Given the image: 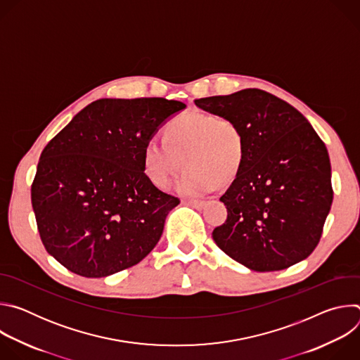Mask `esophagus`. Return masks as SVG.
<instances>
[{
  "label": "esophagus",
  "instance_id": "obj_1",
  "mask_svg": "<svg viewBox=\"0 0 360 360\" xmlns=\"http://www.w3.org/2000/svg\"><path fill=\"white\" fill-rule=\"evenodd\" d=\"M186 205H189V207L195 208V210H202L205 207V200H198V199H191V200H185Z\"/></svg>",
  "mask_w": 360,
  "mask_h": 360
}]
</instances>
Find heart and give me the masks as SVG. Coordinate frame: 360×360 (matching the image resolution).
Instances as JSON below:
<instances>
[{
	"label": "heart",
	"instance_id": "b5f03b06",
	"mask_svg": "<svg viewBox=\"0 0 360 360\" xmlns=\"http://www.w3.org/2000/svg\"><path fill=\"white\" fill-rule=\"evenodd\" d=\"M246 157V142L240 125L229 117L188 111L168 121L164 138L152 136L143 148V171L157 186H165L182 168L188 171L174 188L196 196L231 184Z\"/></svg>",
	"mask_w": 360,
	"mask_h": 360
}]
</instances>
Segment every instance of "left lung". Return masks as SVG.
I'll return each instance as SVG.
<instances>
[{
	"label": "left lung",
	"instance_id": "obj_1",
	"mask_svg": "<svg viewBox=\"0 0 360 360\" xmlns=\"http://www.w3.org/2000/svg\"><path fill=\"white\" fill-rule=\"evenodd\" d=\"M195 105L235 120L246 142L245 162L219 199L228 218L214 229L215 243L256 272L306 259L333 200L323 141L296 108L262 89L199 98Z\"/></svg>",
	"mask_w": 360,
	"mask_h": 360
}]
</instances>
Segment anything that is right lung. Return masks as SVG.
<instances>
[{
  "label": "right lung",
  "mask_w": 360,
  "mask_h": 360,
  "mask_svg": "<svg viewBox=\"0 0 360 360\" xmlns=\"http://www.w3.org/2000/svg\"><path fill=\"white\" fill-rule=\"evenodd\" d=\"M184 102L102 98L44 148L31 202L46 252L68 271L104 278L141 262L179 199L143 171L149 138Z\"/></svg>",
  "instance_id": "1"
}]
</instances>
